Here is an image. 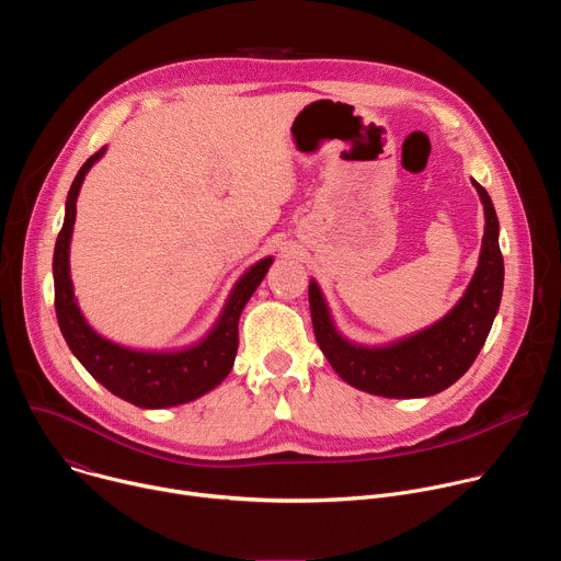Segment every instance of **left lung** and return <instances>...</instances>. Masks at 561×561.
Segmentation results:
<instances>
[{"instance_id":"obj_1","label":"left lung","mask_w":561,"mask_h":561,"mask_svg":"<svg viewBox=\"0 0 561 561\" xmlns=\"http://www.w3.org/2000/svg\"><path fill=\"white\" fill-rule=\"evenodd\" d=\"M484 204V239L477 271L463 297L433 327L386 346H359L342 337L333 324L322 288L310 279L308 301L319 348L335 373L351 386L381 397H428L455 383L482 351L504 288L500 221L484 186L472 180Z\"/></svg>"}]
</instances>
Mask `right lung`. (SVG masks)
I'll use <instances>...</instances> for the list:
<instances>
[{"mask_svg":"<svg viewBox=\"0 0 561 561\" xmlns=\"http://www.w3.org/2000/svg\"><path fill=\"white\" fill-rule=\"evenodd\" d=\"M104 152L106 146L87 159V164L79 169L66 197L64 226L57 234L53 253L55 312L59 331L72 355L113 394L139 409L180 407L219 386L230 373L239 346V314H242L247 301L268 273L273 257L260 260L237 279L213 331L188 348L169 353L135 351L102 337L89 327L87 317L77 306L70 282L68 253L79 188H82L87 173Z\"/></svg>","mask_w":561,"mask_h":561,"instance_id":"obj_1","label":"right lung"}]
</instances>
